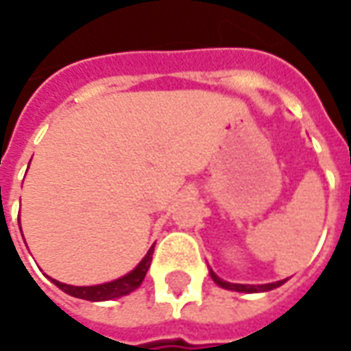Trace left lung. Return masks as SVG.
I'll return each mask as SVG.
<instances>
[{"label":"left lung","mask_w":351,"mask_h":351,"mask_svg":"<svg viewBox=\"0 0 351 351\" xmlns=\"http://www.w3.org/2000/svg\"><path fill=\"white\" fill-rule=\"evenodd\" d=\"M210 277L214 279L215 285H219L221 288H227V290H234V292H247V294H255V292H268V290H274V288L281 287L287 282V279L277 282H269V285H236V282H227L219 279L217 275L210 269Z\"/></svg>","instance_id":"obj_1"}]
</instances>
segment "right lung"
I'll list each match as a JSON object with an SVG mask.
<instances>
[{"instance_id": "add662e5", "label": "right lung", "mask_w": 351, "mask_h": 351, "mask_svg": "<svg viewBox=\"0 0 351 351\" xmlns=\"http://www.w3.org/2000/svg\"><path fill=\"white\" fill-rule=\"evenodd\" d=\"M152 253H154V245L149 249V253L145 255L136 268L132 269L130 274H126L121 279H115L111 282H104V285H95V287H72V285H64V282H59L56 279H51L53 285L61 288L63 292H66L69 295H74V298H80V300L87 301H108L115 300V298H121V295H126L130 292H134L136 288L141 287L145 275L149 271L150 262H152Z\"/></svg>"}]
</instances>
